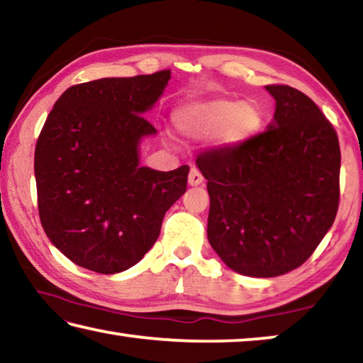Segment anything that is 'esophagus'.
I'll return each mask as SVG.
<instances>
[{"label": "esophagus", "instance_id": "obj_1", "mask_svg": "<svg viewBox=\"0 0 363 363\" xmlns=\"http://www.w3.org/2000/svg\"><path fill=\"white\" fill-rule=\"evenodd\" d=\"M203 184V176L200 174V171L196 168H192L189 173V186L196 187V186H201Z\"/></svg>", "mask_w": 363, "mask_h": 363}]
</instances>
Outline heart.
I'll return each instance as SVG.
<instances>
[{"label":"heart","mask_w":363,"mask_h":363,"mask_svg":"<svg viewBox=\"0 0 363 363\" xmlns=\"http://www.w3.org/2000/svg\"><path fill=\"white\" fill-rule=\"evenodd\" d=\"M177 131L189 139H206L214 134L213 144L229 150L256 136L262 125V110L256 101H232L216 97L190 102L173 115Z\"/></svg>","instance_id":"1"}]
</instances>
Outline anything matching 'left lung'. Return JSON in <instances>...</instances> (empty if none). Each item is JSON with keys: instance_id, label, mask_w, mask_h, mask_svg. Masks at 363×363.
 Here are the masks:
<instances>
[{"instance_id": "8db88e82", "label": "left lung", "mask_w": 363, "mask_h": 363, "mask_svg": "<svg viewBox=\"0 0 363 363\" xmlns=\"http://www.w3.org/2000/svg\"><path fill=\"white\" fill-rule=\"evenodd\" d=\"M266 91L275 99L266 131L196 158L210 194L208 242L233 272L257 279L299 267L340 203L341 152L331 123L291 86Z\"/></svg>"}]
</instances>
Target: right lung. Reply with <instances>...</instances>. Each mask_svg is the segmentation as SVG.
Returning <instances> with one entry per match:
<instances>
[{
    "label": "right lung",
    "instance_id": "obj_1",
    "mask_svg": "<svg viewBox=\"0 0 363 363\" xmlns=\"http://www.w3.org/2000/svg\"><path fill=\"white\" fill-rule=\"evenodd\" d=\"M169 79L163 70L72 86L48 115L35 149L40 219L54 247L79 267H133L186 192L187 164L140 167L143 139L157 134L144 115Z\"/></svg>",
    "mask_w": 363,
    "mask_h": 363
}]
</instances>
